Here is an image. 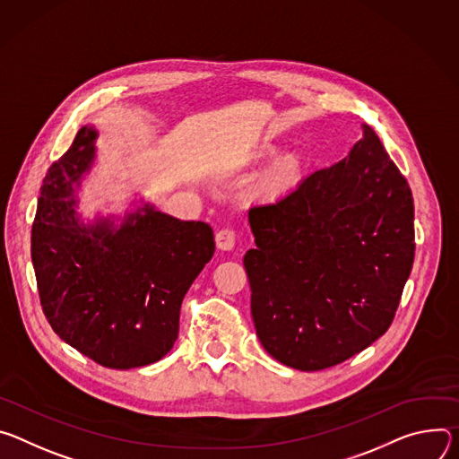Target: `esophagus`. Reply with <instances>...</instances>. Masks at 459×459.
<instances>
[{"instance_id":"esophagus-1","label":"esophagus","mask_w":459,"mask_h":459,"mask_svg":"<svg viewBox=\"0 0 459 459\" xmlns=\"http://www.w3.org/2000/svg\"><path fill=\"white\" fill-rule=\"evenodd\" d=\"M215 242H217V247L219 249H224V251H230L235 247V242H237V233L230 228H224L221 231H217L215 235Z\"/></svg>"}]
</instances>
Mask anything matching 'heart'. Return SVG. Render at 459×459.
Here are the masks:
<instances>
[{
	"label": "heart",
	"instance_id": "obj_1",
	"mask_svg": "<svg viewBox=\"0 0 459 459\" xmlns=\"http://www.w3.org/2000/svg\"><path fill=\"white\" fill-rule=\"evenodd\" d=\"M277 152V145L261 143L259 147L249 152L251 160H264L273 157ZM302 178V160L288 152V155L279 157L261 177L257 184V193L266 200H279L291 193Z\"/></svg>",
	"mask_w": 459,
	"mask_h": 459
}]
</instances>
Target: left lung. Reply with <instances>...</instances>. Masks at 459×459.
Here are the masks:
<instances>
[{"instance_id":"8db88e82","label":"left lung","mask_w":459,"mask_h":459,"mask_svg":"<svg viewBox=\"0 0 459 459\" xmlns=\"http://www.w3.org/2000/svg\"><path fill=\"white\" fill-rule=\"evenodd\" d=\"M247 219L251 317L272 358L325 370L388 330L414 264V202L370 126L348 157Z\"/></svg>"}]
</instances>
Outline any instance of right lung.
Instances as JSON below:
<instances>
[{
    "label": "right lung",
    "mask_w": 459,
    "mask_h": 459,
    "mask_svg": "<svg viewBox=\"0 0 459 459\" xmlns=\"http://www.w3.org/2000/svg\"><path fill=\"white\" fill-rule=\"evenodd\" d=\"M98 131L83 126L39 189L30 255L43 314L62 341L94 363L129 370L157 363L178 337L180 304L213 253L206 222L178 221L152 204L85 224L82 178Z\"/></svg>",
    "instance_id": "right-lung-1"
}]
</instances>
